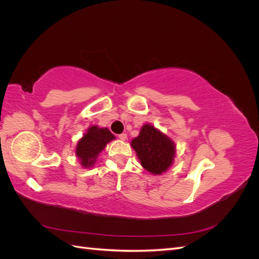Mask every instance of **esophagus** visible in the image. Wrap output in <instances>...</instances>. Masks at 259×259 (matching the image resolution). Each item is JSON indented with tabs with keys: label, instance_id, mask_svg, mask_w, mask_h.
<instances>
[{
	"label": "esophagus",
	"instance_id": "34e87169",
	"mask_svg": "<svg viewBox=\"0 0 259 259\" xmlns=\"http://www.w3.org/2000/svg\"><path fill=\"white\" fill-rule=\"evenodd\" d=\"M119 138H120L121 140H123V142H124V140H126V139H127V135L125 134V133H122V134H120V135H119Z\"/></svg>",
	"mask_w": 259,
	"mask_h": 259
}]
</instances>
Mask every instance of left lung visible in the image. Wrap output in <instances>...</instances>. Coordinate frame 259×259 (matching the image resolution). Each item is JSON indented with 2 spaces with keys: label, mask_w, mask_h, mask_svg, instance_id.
<instances>
[{
  "label": "left lung",
  "mask_w": 259,
  "mask_h": 259,
  "mask_svg": "<svg viewBox=\"0 0 259 259\" xmlns=\"http://www.w3.org/2000/svg\"><path fill=\"white\" fill-rule=\"evenodd\" d=\"M131 146L142 166L152 175H162L174 164L175 143L152 124H144L139 135L131 142Z\"/></svg>",
  "instance_id": "left-lung-1"
}]
</instances>
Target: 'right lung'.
<instances>
[{"label": "right lung", "instance_id": "obj_1", "mask_svg": "<svg viewBox=\"0 0 259 259\" xmlns=\"http://www.w3.org/2000/svg\"><path fill=\"white\" fill-rule=\"evenodd\" d=\"M115 139V136L107 127L92 125L77 140L75 146V156L80 161L81 166L91 168L97 161L98 155L106 146Z\"/></svg>", "mask_w": 259, "mask_h": 259}]
</instances>
